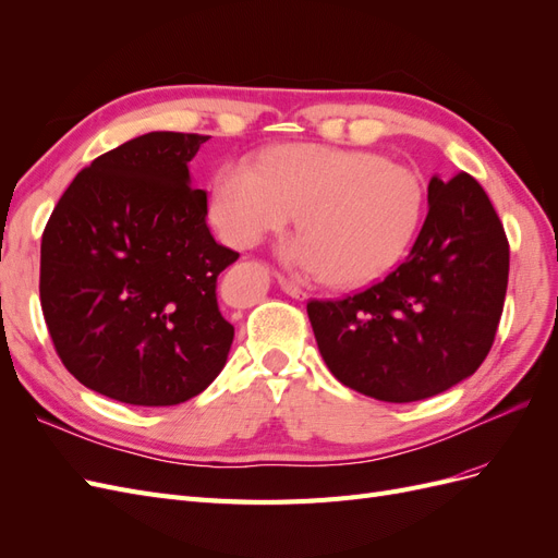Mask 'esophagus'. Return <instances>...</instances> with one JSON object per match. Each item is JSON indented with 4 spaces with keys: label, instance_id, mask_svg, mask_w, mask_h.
<instances>
[{
    "label": "esophagus",
    "instance_id": "obj_1",
    "mask_svg": "<svg viewBox=\"0 0 558 558\" xmlns=\"http://www.w3.org/2000/svg\"><path fill=\"white\" fill-rule=\"evenodd\" d=\"M279 286H281V291L286 293V295H291V298H295V300H307L310 295L300 289V286H295L293 281H289V279H279Z\"/></svg>",
    "mask_w": 558,
    "mask_h": 558
}]
</instances>
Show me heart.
Wrapping results in <instances>:
<instances>
[{"mask_svg": "<svg viewBox=\"0 0 558 558\" xmlns=\"http://www.w3.org/2000/svg\"><path fill=\"white\" fill-rule=\"evenodd\" d=\"M424 199V181L408 165L369 150L291 144L267 150L256 167L226 162L214 177L209 216L228 244L251 248L298 214L302 234L281 246V260L330 286H361L404 256Z\"/></svg>", "mask_w": 558, "mask_h": 558, "instance_id": "b5f03b06", "label": "heart"}]
</instances>
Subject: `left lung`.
<instances>
[{"label": "left lung", "instance_id": "obj_1", "mask_svg": "<svg viewBox=\"0 0 558 558\" xmlns=\"http://www.w3.org/2000/svg\"><path fill=\"white\" fill-rule=\"evenodd\" d=\"M508 272V238L482 185L465 172L435 174L404 263L363 293L307 302L320 356L344 386L375 400L445 393L492 349Z\"/></svg>", "mask_w": 558, "mask_h": 558}]
</instances>
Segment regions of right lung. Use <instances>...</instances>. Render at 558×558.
I'll use <instances>...</instances> for the list:
<instances>
[{
	"instance_id": "add662e5",
	"label": "right lung",
	"mask_w": 558,
	"mask_h": 558,
	"mask_svg": "<svg viewBox=\"0 0 558 558\" xmlns=\"http://www.w3.org/2000/svg\"><path fill=\"white\" fill-rule=\"evenodd\" d=\"M209 137L148 132L78 172L41 238V310L64 367L111 400L167 408L226 367L216 277L240 258L207 228L189 162Z\"/></svg>"
}]
</instances>
